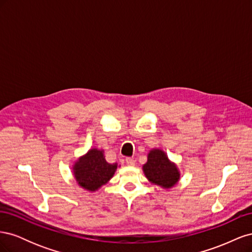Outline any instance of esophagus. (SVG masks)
<instances>
[{
	"label": "esophagus",
	"instance_id": "34e87169",
	"mask_svg": "<svg viewBox=\"0 0 252 252\" xmlns=\"http://www.w3.org/2000/svg\"><path fill=\"white\" fill-rule=\"evenodd\" d=\"M125 161H126V164L128 166H134L135 165V161H134V158H126Z\"/></svg>",
	"mask_w": 252,
	"mask_h": 252
}]
</instances>
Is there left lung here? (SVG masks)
Instances as JSON below:
<instances>
[{
    "instance_id": "1",
    "label": "left lung",
    "mask_w": 252,
    "mask_h": 252,
    "mask_svg": "<svg viewBox=\"0 0 252 252\" xmlns=\"http://www.w3.org/2000/svg\"><path fill=\"white\" fill-rule=\"evenodd\" d=\"M143 170L151 183L163 188H171L180 179L177 166L159 149H152L149 152L147 163L143 166Z\"/></svg>"
}]
</instances>
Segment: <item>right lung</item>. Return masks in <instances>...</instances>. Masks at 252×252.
<instances>
[{
    "label": "right lung",
    "mask_w": 252,
    "mask_h": 252,
    "mask_svg": "<svg viewBox=\"0 0 252 252\" xmlns=\"http://www.w3.org/2000/svg\"><path fill=\"white\" fill-rule=\"evenodd\" d=\"M117 168V163L106 162L103 150L94 148L75 162L73 174L81 187L89 191H95L113 177Z\"/></svg>",
    "instance_id": "obj_1"
}]
</instances>
